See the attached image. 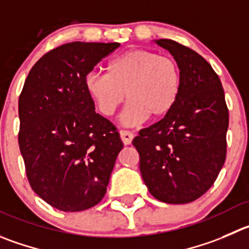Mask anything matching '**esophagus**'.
<instances>
[{"label": "esophagus", "instance_id": "obj_1", "mask_svg": "<svg viewBox=\"0 0 249 249\" xmlns=\"http://www.w3.org/2000/svg\"><path fill=\"white\" fill-rule=\"evenodd\" d=\"M120 136H121V139H122V142L124 145H129L134 138V134L129 131H121Z\"/></svg>", "mask_w": 249, "mask_h": 249}]
</instances>
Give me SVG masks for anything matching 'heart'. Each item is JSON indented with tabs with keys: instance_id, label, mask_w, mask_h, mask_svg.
I'll use <instances>...</instances> for the list:
<instances>
[{
	"instance_id": "1",
	"label": "heart",
	"mask_w": 249,
	"mask_h": 249,
	"mask_svg": "<svg viewBox=\"0 0 249 249\" xmlns=\"http://www.w3.org/2000/svg\"><path fill=\"white\" fill-rule=\"evenodd\" d=\"M181 89L178 62L149 50L124 52L107 63L106 74L90 73L85 78L88 95L105 117H111L127 99L122 113L126 126L166 116L176 105Z\"/></svg>"
}]
</instances>
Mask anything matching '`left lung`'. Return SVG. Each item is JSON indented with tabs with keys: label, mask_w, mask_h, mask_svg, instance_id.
<instances>
[{
	"label": "left lung",
	"mask_w": 249,
	"mask_h": 249,
	"mask_svg": "<svg viewBox=\"0 0 249 249\" xmlns=\"http://www.w3.org/2000/svg\"><path fill=\"white\" fill-rule=\"evenodd\" d=\"M182 71L176 105L139 131L133 145L142 177L153 197L186 204L213 186L226 159L229 110L219 75L199 53L174 40H156Z\"/></svg>",
	"instance_id": "8db88e82"
}]
</instances>
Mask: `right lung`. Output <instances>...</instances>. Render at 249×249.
I'll use <instances>...</instances> for the list:
<instances>
[{"label": "right lung", "instance_id": "right-lung-1", "mask_svg": "<svg viewBox=\"0 0 249 249\" xmlns=\"http://www.w3.org/2000/svg\"><path fill=\"white\" fill-rule=\"evenodd\" d=\"M118 42L65 44L30 70L19 96V143L28 181L47 204L82 212L106 193L123 143L95 112L85 78Z\"/></svg>", "mask_w": 249, "mask_h": 249}]
</instances>
